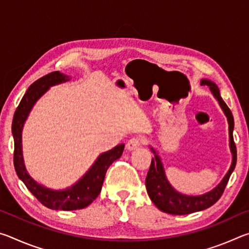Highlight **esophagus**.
Segmentation results:
<instances>
[{"label": "esophagus", "mask_w": 249, "mask_h": 249, "mask_svg": "<svg viewBox=\"0 0 249 249\" xmlns=\"http://www.w3.org/2000/svg\"><path fill=\"white\" fill-rule=\"evenodd\" d=\"M142 144V138L138 136H134L127 142V144H126V148H127L128 150H135V149H137Z\"/></svg>", "instance_id": "1"}]
</instances>
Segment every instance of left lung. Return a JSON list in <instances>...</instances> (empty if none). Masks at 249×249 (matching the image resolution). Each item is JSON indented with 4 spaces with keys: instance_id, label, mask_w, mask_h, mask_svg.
<instances>
[{
    "instance_id": "obj_1",
    "label": "left lung",
    "mask_w": 249,
    "mask_h": 249,
    "mask_svg": "<svg viewBox=\"0 0 249 249\" xmlns=\"http://www.w3.org/2000/svg\"><path fill=\"white\" fill-rule=\"evenodd\" d=\"M201 84L208 86L210 88L211 92H212L213 95L215 96L216 100L218 101V103H220L222 109L224 111L227 117V121H229L230 146L231 154H233V161H231L229 172H227L224 179L222 180V182L218 184L215 189H213L212 191L205 193L203 196H189L177 192L169 184L165 176V171H163V167L161 161H160V158L158 157V155L156 154V151L151 148L153 153L155 154V157L151 159L148 174H147L146 177L147 192H148V196L151 201L154 202L155 205L157 206L160 211L169 214H174V215H185V214L197 212V211L205 210L210 208V206H212L214 203H216L225 190L226 184L229 182L231 172L235 169L236 160H237V150H236V145L233 137V114H231L230 107H227L226 103L221 98L220 91H218V88L216 87L215 83L204 79L202 80Z\"/></svg>"
}]
</instances>
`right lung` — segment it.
Wrapping results in <instances>:
<instances>
[{
	"mask_svg": "<svg viewBox=\"0 0 249 249\" xmlns=\"http://www.w3.org/2000/svg\"><path fill=\"white\" fill-rule=\"evenodd\" d=\"M68 75L53 71L39 78L28 88L23 99L20 100L12 124L14 136V167L18 178L23 181L34 196L46 208L53 210L72 211L87 208L100 195L105 178V174L113 161L119 159L124 150V144L100 156L86 176L72 187L64 191H53L36 183L26 172L22 155V129L33 105L43 95L49 87L68 81Z\"/></svg>",
	"mask_w": 249,
	"mask_h": 249,
	"instance_id": "add662e5",
	"label": "right lung"
}]
</instances>
